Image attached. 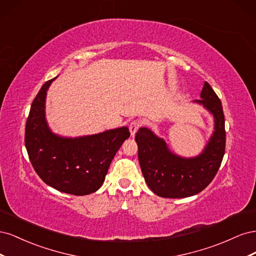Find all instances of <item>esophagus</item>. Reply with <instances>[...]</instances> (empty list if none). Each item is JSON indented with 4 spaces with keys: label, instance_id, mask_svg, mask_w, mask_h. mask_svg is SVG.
<instances>
[{
    "label": "esophagus",
    "instance_id": "34e87169",
    "mask_svg": "<svg viewBox=\"0 0 256 256\" xmlns=\"http://www.w3.org/2000/svg\"><path fill=\"white\" fill-rule=\"evenodd\" d=\"M140 127H141V122H140V120H134V122H131L130 125H129V130H130L131 136H134L136 134L138 129L140 128Z\"/></svg>",
    "mask_w": 256,
    "mask_h": 256
}]
</instances>
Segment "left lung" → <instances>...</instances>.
Wrapping results in <instances>:
<instances>
[{"instance_id":"1","label":"left lung","mask_w":256,"mask_h":256,"mask_svg":"<svg viewBox=\"0 0 256 256\" xmlns=\"http://www.w3.org/2000/svg\"><path fill=\"white\" fill-rule=\"evenodd\" d=\"M193 102L203 106L214 122V132L198 156H178L164 138L146 127H141L136 134L144 180L154 194L161 198H182L198 194L212 182L221 166L226 152V127L220 99L205 82L200 99Z\"/></svg>"}]
</instances>
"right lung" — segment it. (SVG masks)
I'll return each instance as SVG.
<instances>
[{
  "label": "right lung",
  "instance_id": "1",
  "mask_svg": "<svg viewBox=\"0 0 256 256\" xmlns=\"http://www.w3.org/2000/svg\"><path fill=\"white\" fill-rule=\"evenodd\" d=\"M46 82L30 106L24 142L30 164L42 180L60 192L86 196L102 187L116 152L130 136L128 127L78 138L53 134L46 120Z\"/></svg>",
  "mask_w": 256,
  "mask_h": 256
}]
</instances>
